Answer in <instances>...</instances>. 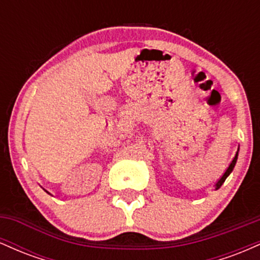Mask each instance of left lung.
Masks as SVG:
<instances>
[{
	"label": "left lung",
	"mask_w": 260,
	"mask_h": 260,
	"mask_svg": "<svg viewBox=\"0 0 260 260\" xmlns=\"http://www.w3.org/2000/svg\"><path fill=\"white\" fill-rule=\"evenodd\" d=\"M237 157H238V150H237V153H236V155H235V157H234V159H232L231 164H230V165H229V168L226 169L225 174H223V175L221 176V177H220V180L216 182V184H215V189H219V188L222 186V183H223V182H225L226 178L229 177V175L231 174V172H232V170H234L235 165H236V161H237Z\"/></svg>",
	"instance_id": "8db88e82"
}]
</instances>
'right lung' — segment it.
<instances>
[{
    "label": "right lung",
    "instance_id": "right-lung-1",
    "mask_svg": "<svg viewBox=\"0 0 260 260\" xmlns=\"http://www.w3.org/2000/svg\"><path fill=\"white\" fill-rule=\"evenodd\" d=\"M46 192H47V190H46ZM47 193H49V192H47Z\"/></svg>",
    "mask_w": 260,
    "mask_h": 260
}]
</instances>
